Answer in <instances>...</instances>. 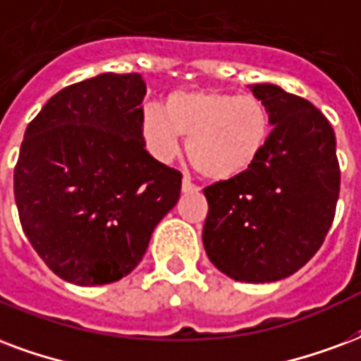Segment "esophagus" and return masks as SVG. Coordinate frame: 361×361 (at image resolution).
I'll list each match as a JSON object with an SVG mask.
<instances>
[{"instance_id":"esophagus-1","label":"esophagus","mask_w":361,"mask_h":361,"mask_svg":"<svg viewBox=\"0 0 361 361\" xmlns=\"http://www.w3.org/2000/svg\"><path fill=\"white\" fill-rule=\"evenodd\" d=\"M181 191L183 193H195V191H199V188L195 183H191L189 178H183V181H181Z\"/></svg>"}]
</instances>
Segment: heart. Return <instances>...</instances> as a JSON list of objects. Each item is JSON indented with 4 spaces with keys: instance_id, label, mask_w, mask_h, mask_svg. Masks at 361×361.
Returning <instances> with one entry per match:
<instances>
[{
    "instance_id": "b5f03b06",
    "label": "heart",
    "mask_w": 361,
    "mask_h": 361,
    "mask_svg": "<svg viewBox=\"0 0 361 361\" xmlns=\"http://www.w3.org/2000/svg\"><path fill=\"white\" fill-rule=\"evenodd\" d=\"M141 137L160 162L180 154V137L188 140L189 162L208 180L237 178L255 164L269 140V114L260 99L216 90L176 92L164 113L145 106Z\"/></svg>"
}]
</instances>
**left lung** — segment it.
<instances>
[{"mask_svg": "<svg viewBox=\"0 0 361 361\" xmlns=\"http://www.w3.org/2000/svg\"><path fill=\"white\" fill-rule=\"evenodd\" d=\"M274 126L247 172L204 189L202 245L221 274L245 283L293 276L322 247L341 189L337 140L316 106L279 85H248Z\"/></svg>", "mask_w": 361, "mask_h": 361, "instance_id": "left-lung-1", "label": "left lung"}]
</instances>
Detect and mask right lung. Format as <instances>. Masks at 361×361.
<instances>
[{"mask_svg": "<svg viewBox=\"0 0 361 361\" xmlns=\"http://www.w3.org/2000/svg\"><path fill=\"white\" fill-rule=\"evenodd\" d=\"M141 74L105 72L53 95L15 166L24 235L47 268L95 287L128 276L176 207L181 173L145 151Z\"/></svg>", "mask_w": 361, "mask_h": 361, "instance_id": "1", "label": "right lung"}]
</instances>
